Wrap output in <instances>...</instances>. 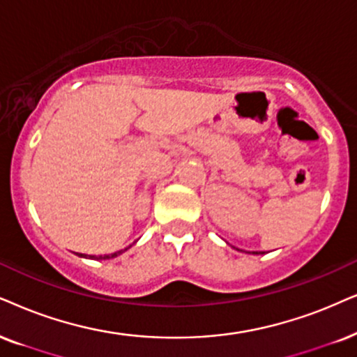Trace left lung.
<instances>
[{"instance_id":"1","label":"left lung","mask_w":357,"mask_h":357,"mask_svg":"<svg viewBox=\"0 0 357 357\" xmlns=\"http://www.w3.org/2000/svg\"><path fill=\"white\" fill-rule=\"evenodd\" d=\"M254 254H260V252H254Z\"/></svg>"}]
</instances>
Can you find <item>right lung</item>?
Masks as SVG:
<instances>
[{
  "label": "right lung",
  "instance_id": "obj_1",
  "mask_svg": "<svg viewBox=\"0 0 357 357\" xmlns=\"http://www.w3.org/2000/svg\"><path fill=\"white\" fill-rule=\"evenodd\" d=\"M132 247V245H130ZM130 247H126V249H130ZM126 249H123V250H119V252H114V254H108V255H85V254H79V257H85V259H96V260H107V259H114V257H116V255H120V254H123V252L126 250Z\"/></svg>",
  "mask_w": 357,
  "mask_h": 357
}]
</instances>
